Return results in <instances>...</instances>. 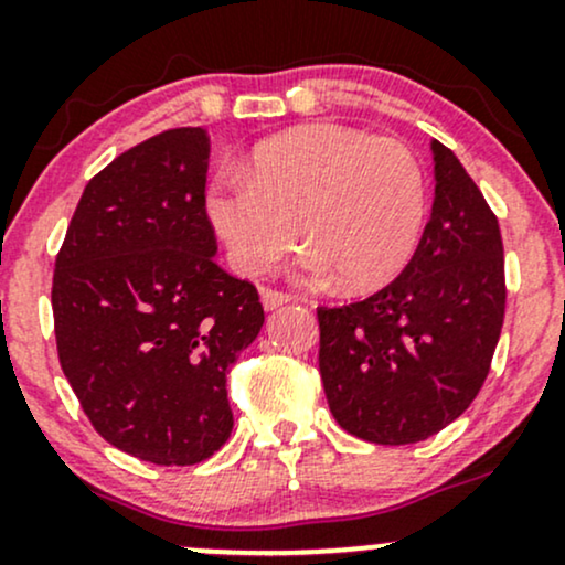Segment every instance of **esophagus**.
<instances>
[{"label":"esophagus","mask_w":565,"mask_h":565,"mask_svg":"<svg viewBox=\"0 0 565 565\" xmlns=\"http://www.w3.org/2000/svg\"><path fill=\"white\" fill-rule=\"evenodd\" d=\"M263 308L265 310H276L281 308V305H287L291 297L287 295V291H278V289H263Z\"/></svg>","instance_id":"34e87169"}]
</instances>
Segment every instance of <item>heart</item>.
Masks as SVG:
<instances>
[{"mask_svg":"<svg viewBox=\"0 0 565 565\" xmlns=\"http://www.w3.org/2000/svg\"><path fill=\"white\" fill-rule=\"evenodd\" d=\"M427 212L412 148L342 125H310L260 142L246 172L220 170L206 215L246 276H260L297 238V268L345 291L387 284L408 263Z\"/></svg>","mask_w":565,"mask_h":565,"instance_id":"1","label":"heart"}]
</instances>
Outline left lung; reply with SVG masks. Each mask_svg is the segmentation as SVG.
<instances>
[{
    "mask_svg": "<svg viewBox=\"0 0 565 565\" xmlns=\"http://www.w3.org/2000/svg\"><path fill=\"white\" fill-rule=\"evenodd\" d=\"M436 201L417 252L372 297L319 308V369L342 430L380 446L436 436L481 391L504 321V249L481 188L433 140Z\"/></svg>",
    "mask_w": 565,
    "mask_h": 565,
    "instance_id": "8db88e82",
    "label": "left lung"
}]
</instances>
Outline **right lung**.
Wrapping results in <instances>:
<instances>
[{"mask_svg":"<svg viewBox=\"0 0 565 565\" xmlns=\"http://www.w3.org/2000/svg\"><path fill=\"white\" fill-rule=\"evenodd\" d=\"M210 138L178 127L84 188L55 257L57 359L87 419L153 465L210 459L233 430L225 374L260 334L255 284L215 263Z\"/></svg>","mask_w":565,"mask_h":565,"instance_id":"1","label":"right lung"}]
</instances>
